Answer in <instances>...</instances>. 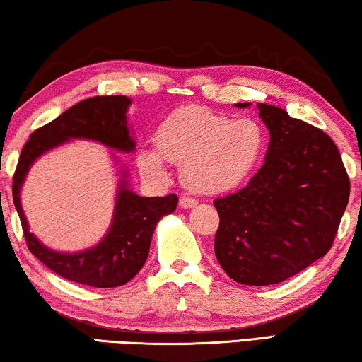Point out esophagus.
<instances>
[{"label": "esophagus", "mask_w": 362, "mask_h": 362, "mask_svg": "<svg viewBox=\"0 0 362 362\" xmlns=\"http://www.w3.org/2000/svg\"><path fill=\"white\" fill-rule=\"evenodd\" d=\"M180 208H183V209H190V208H193L195 206V204L198 203L195 198H192V197H182L180 198Z\"/></svg>", "instance_id": "esophagus-1"}]
</instances>
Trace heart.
Returning a JSON list of instances; mask_svg holds the SVG:
<instances>
[{"mask_svg":"<svg viewBox=\"0 0 362 362\" xmlns=\"http://www.w3.org/2000/svg\"><path fill=\"white\" fill-rule=\"evenodd\" d=\"M156 146L158 151L139 149L143 172L163 175L164 158L180 165L182 180L192 192L221 195L255 174L265 158L268 134L255 118L235 120L202 107H187L163 122Z\"/></svg>","mask_w":362,"mask_h":362,"instance_id":"b5f03b06","label":"heart"}]
</instances>
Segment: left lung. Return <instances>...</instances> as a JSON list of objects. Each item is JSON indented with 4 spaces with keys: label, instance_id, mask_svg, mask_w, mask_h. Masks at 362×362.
Returning a JSON list of instances; mask_svg holds the SVG:
<instances>
[{
    "label": "left lung",
    "instance_id": "obj_1",
    "mask_svg": "<svg viewBox=\"0 0 362 362\" xmlns=\"http://www.w3.org/2000/svg\"><path fill=\"white\" fill-rule=\"evenodd\" d=\"M240 109L250 102L235 104ZM269 132L265 164L249 185L214 199V253L240 284L281 283L332 249L349 198L337 144L274 105L257 104Z\"/></svg>",
    "mask_w": 362,
    "mask_h": 362
}]
</instances>
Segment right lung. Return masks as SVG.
Segmentation results:
<instances>
[{"label":"right lung","mask_w":362,"mask_h":362,"mask_svg":"<svg viewBox=\"0 0 362 362\" xmlns=\"http://www.w3.org/2000/svg\"><path fill=\"white\" fill-rule=\"evenodd\" d=\"M127 95H97L69 107L55 120L35 129L24 144L13 179V199L23 224L27 247L43 265L69 281L93 288H117L138 274L146 262L156 224L175 211L179 198L139 197L128 185V169L117 167L118 185L112 224L99 244L79 252L48 249L29 230V223L21 204V188L32 164L48 151L71 139H90L104 146L133 153L134 139L128 127ZM115 163L118 158L112 154Z\"/></svg>","instance_id":"add662e5"}]
</instances>
